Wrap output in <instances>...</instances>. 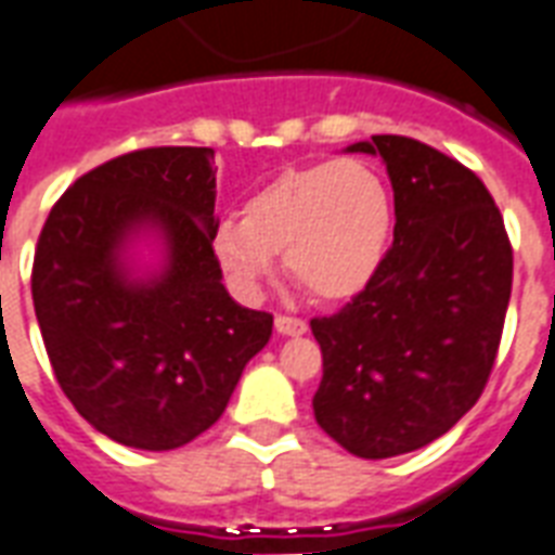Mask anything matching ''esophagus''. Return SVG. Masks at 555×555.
Returning <instances> with one entry per match:
<instances>
[{
	"label": "esophagus",
	"instance_id": "obj_1",
	"mask_svg": "<svg viewBox=\"0 0 555 555\" xmlns=\"http://www.w3.org/2000/svg\"><path fill=\"white\" fill-rule=\"evenodd\" d=\"M276 332L285 334V337H299V334L308 332L306 320H299V317H276Z\"/></svg>",
	"mask_w": 555,
	"mask_h": 555
}]
</instances>
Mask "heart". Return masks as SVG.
<instances>
[{
	"instance_id": "obj_1",
	"label": "heart",
	"mask_w": 555,
	"mask_h": 555,
	"mask_svg": "<svg viewBox=\"0 0 555 555\" xmlns=\"http://www.w3.org/2000/svg\"><path fill=\"white\" fill-rule=\"evenodd\" d=\"M392 194L363 159L294 165L211 230V259L244 299L259 296L285 249L287 273L323 302L363 294L392 241Z\"/></svg>"
}]
</instances>
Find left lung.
<instances>
[{
	"instance_id": "1",
	"label": "left lung",
	"mask_w": 555,
	"mask_h": 555,
	"mask_svg": "<svg viewBox=\"0 0 555 555\" xmlns=\"http://www.w3.org/2000/svg\"><path fill=\"white\" fill-rule=\"evenodd\" d=\"M396 203L392 249L372 285L311 320L323 349L314 418L349 454L430 446L475 408L513 294V247L480 177L408 137H372Z\"/></svg>"
}]
</instances>
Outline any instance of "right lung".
I'll use <instances>...</instances> for the list:
<instances>
[{"label": "right lung", "mask_w": 555, "mask_h": 555, "mask_svg": "<svg viewBox=\"0 0 555 555\" xmlns=\"http://www.w3.org/2000/svg\"><path fill=\"white\" fill-rule=\"evenodd\" d=\"M215 151L145 147L75 180L34 253L31 296L61 390L118 446L209 430L273 317L238 306L211 259ZM142 243L157 253L138 259Z\"/></svg>", "instance_id": "obj_1"}]
</instances>
